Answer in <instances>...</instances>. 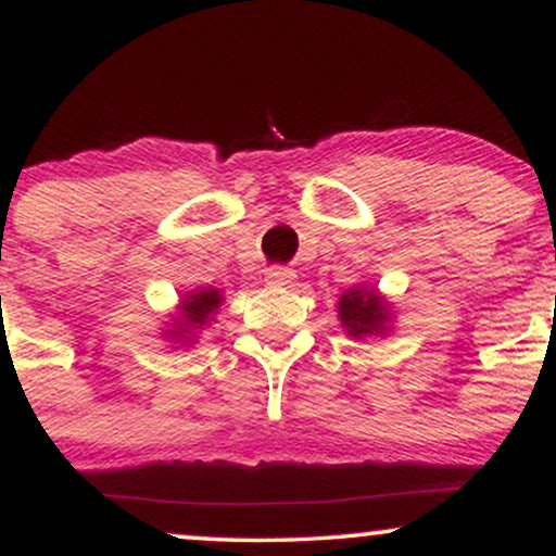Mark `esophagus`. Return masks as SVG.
Returning a JSON list of instances; mask_svg holds the SVG:
<instances>
[{
    "label": "esophagus",
    "instance_id": "esophagus-1",
    "mask_svg": "<svg viewBox=\"0 0 556 556\" xmlns=\"http://www.w3.org/2000/svg\"><path fill=\"white\" fill-rule=\"evenodd\" d=\"M266 282L277 287H292L295 285V271L287 269V266H271V269L266 271Z\"/></svg>",
    "mask_w": 556,
    "mask_h": 556
}]
</instances>
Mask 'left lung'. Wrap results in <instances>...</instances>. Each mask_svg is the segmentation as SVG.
<instances>
[{"mask_svg":"<svg viewBox=\"0 0 556 556\" xmlns=\"http://www.w3.org/2000/svg\"><path fill=\"white\" fill-rule=\"evenodd\" d=\"M340 321L344 331L355 340H363V337L384 334L389 329V303L379 295L376 287H353L340 298Z\"/></svg>","mask_w":556,"mask_h":556,"instance_id":"8db88e82","label":"left lung"}]
</instances>
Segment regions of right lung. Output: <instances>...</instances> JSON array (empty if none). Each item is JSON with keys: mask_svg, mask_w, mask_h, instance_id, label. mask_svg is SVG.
Wrapping results in <instances>:
<instances>
[{"mask_svg": "<svg viewBox=\"0 0 556 556\" xmlns=\"http://www.w3.org/2000/svg\"><path fill=\"white\" fill-rule=\"evenodd\" d=\"M222 305V292L212 290V287H203V290L185 292V298L177 305V318L167 329L169 337H175V342H195V331L206 327L216 314V308Z\"/></svg>", "mask_w": 556, "mask_h": 556, "instance_id": "right-lung-1", "label": "right lung"}]
</instances>
